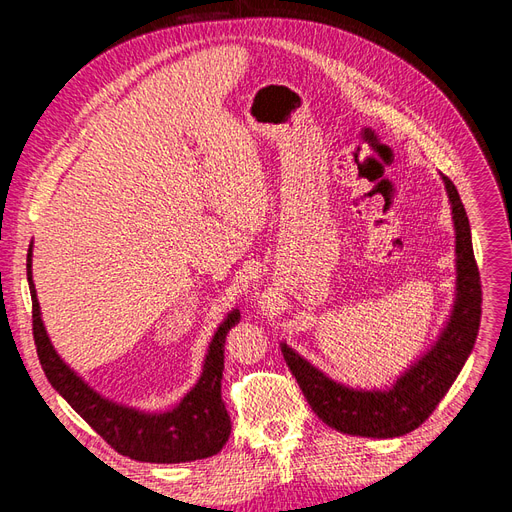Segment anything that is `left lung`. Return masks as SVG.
Segmentation results:
<instances>
[{
	"instance_id": "1",
	"label": "left lung",
	"mask_w": 512,
	"mask_h": 512,
	"mask_svg": "<svg viewBox=\"0 0 512 512\" xmlns=\"http://www.w3.org/2000/svg\"><path fill=\"white\" fill-rule=\"evenodd\" d=\"M440 177L453 211L457 280L451 316L446 318L433 346L386 389H352L329 378L286 342L280 344L286 365L314 414L322 423L348 436L399 438L423 425L457 380L474 348L483 290L472 250V232L453 181Z\"/></svg>"
}]
</instances>
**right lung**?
Instances as JSON below:
<instances>
[{
  "label": "right lung",
  "instance_id": "add662e5",
  "mask_svg": "<svg viewBox=\"0 0 512 512\" xmlns=\"http://www.w3.org/2000/svg\"><path fill=\"white\" fill-rule=\"evenodd\" d=\"M32 247L27 252V282L32 292V318L38 359L53 389L79 412L117 453L147 463H185L218 455L230 436V416L222 401L224 342L241 320L232 309L213 333L205 354L203 374L173 410L145 412L100 395L61 359L46 335L36 284L32 277Z\"/></svg>",
  "mask_w": 512,
  "mask_h": 512
}]
</instances>
